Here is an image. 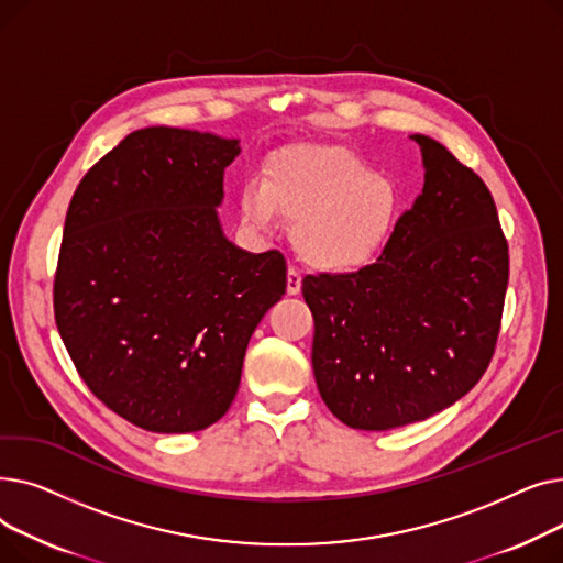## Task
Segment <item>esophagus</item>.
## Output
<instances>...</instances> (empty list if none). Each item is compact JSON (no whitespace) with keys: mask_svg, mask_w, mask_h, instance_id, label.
Listing matches in <instances>:
<instances>
[{"mask_svg":"<svg viewBox=\"0 0 563 563\" xmlns=\"http://www.w3.org/2000/svg\"><path fill=\"white\" fill-rule=\"evenodd\" d=\"M287 294L289 297H297V294H301V274L297 269H287Z\"/></svg>","mask_w":563,"mask_h":563,"instance_id":"34e87169","label":"esophagus"}]
</instances>
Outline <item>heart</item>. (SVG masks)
<instances>
[{"label": "heart", "mask_w": 563, "mask_h": 563, "mask_svg": "<svg viewBox=\"0 0 563 563\" xmlns=\"http://www.w3.org/2000/svg\"><path fill=\"white\" fill-rule=\"evenodd\" d=\"M240 212L253 230H272L278 212L294 223L299 255L321 272H356L388 244L401 194L388 175L335 145H291L249 177Z\"/></svg>", "instance_id": "heart-1"}]
</instances>
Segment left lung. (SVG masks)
Here are the masks:
<instances>
[{
	"label": "left lung",
	"mask_w": 563,
	"mask_h": 563,
	"mask_svg": "<svg viewBox=\"0 0 563 563\" xmlns=\"http://www.w3.org/2000/svg\"><path fill=\"white\" fill-rule=\"evenodd\" d=\"M420 145L424 187L374 264L308 276L319 395L351 429L427 420L477 386L499 333L509 246L482 177Z\"/></svg>",
	"instance_id": "obj_1"
}]
</instances>
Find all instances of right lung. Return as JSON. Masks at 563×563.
I'll return each mask as SVG.
<instances>
[{"label": "right lung", "mask_w": 563, "mask_h": 563, "mask_svg": "<svg viewBox=\"0 0 563 563\" xmlns=\"http://www.w3.org/2000/svg\"><path fill=\"white\" fill-rule=\"evenodd\" d=\"M240 153V139L143 128L70 200L56 327L91 393L145 431L221 420L255 327L285 294V257L234 246L219 221Z\"/></svg>", "instance_id": "add662e5"}]
</instances>
